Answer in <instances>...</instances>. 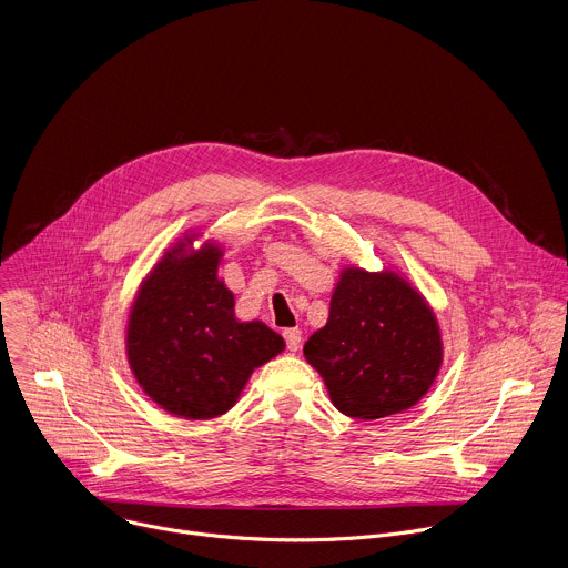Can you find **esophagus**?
Here are the masks:
<instances>
[{"instance_id": "1", "label": "esophagus", "mask_w": 568, "mask_h": 568, "mask_svg": "<svg viewBox=\"0 0 568 568\" xmlns=\"http://www.w3.org/2000/svg\"><path fill=\"white\" fill-rule=\"evenodd\" d=\"M283 337H285L287 351H292V353L301 351V342H303V333H301V328H287V331H283Z\"/></svg>"}]
</instances>
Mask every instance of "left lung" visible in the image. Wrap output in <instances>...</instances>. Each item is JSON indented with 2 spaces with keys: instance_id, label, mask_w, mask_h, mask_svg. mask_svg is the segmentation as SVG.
Wrapping results in <instances>:
<instances>
[{
  "instance_id": "obj_1",
  "label": "left lung",
  "mask_w": 568,
  "mask_h": 568,
  "mask_svg": "<svg viewBox=\"0 0 568 568\" xmlns=\"http://www.w3.org/2000/svg\"><path fill=\"white\" fill-rule=\"evenodd\" d=\"M335 407L357 420L402 414L432 388L443 339L425 296L395 272L346 267L331 316L303 346Z\"/></svg>"
}]
</instances>
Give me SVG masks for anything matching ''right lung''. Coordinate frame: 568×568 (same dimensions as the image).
I'll return each mask as SVG.
<instances>
[{
    "instance_id": "1",
    "label": "right lung",
    "mask_w": 568,
    "mask_h": 568,
    "mask_svg": "<svg viewBox=\"0 0 568 568\" xmlns=\"http://www.w3.org/2000/svg\"><path fill=\"white\" fill-rule=\"evenodd\" d=\"M191 240L156 263L130 310L125 353L130 368L161 409L186 420H209L237 402L254 368L276 357L285 342L263 321H237L233 294L217 278L222 250Z\"/></svg>"
}]
</instances>
